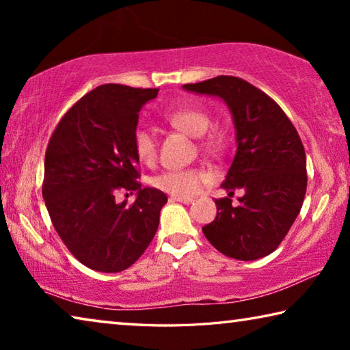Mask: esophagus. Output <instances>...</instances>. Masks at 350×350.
<instances>
[{"label": "esophagus", "mask_w": 350, "mask_h": 350, "mask_svg": "<svg viewBox=\"0 0 350 350\" xmlns=\"http://www.w3.org/2000/svg\"><path fill=\"white\" fill-rule=\"evenodd\" d=\"M170 200L171 202H180V204H191L193 202L191 198H177V196H171Z\"/></svg>", "instance_id": "34e87169"}]
</instances>
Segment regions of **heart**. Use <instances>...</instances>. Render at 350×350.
Returning <instances> with one entry per match:
<instances>
[{
	"label": "heart",
	"mask_w": 350,
	"mask_h": 350,
	"mask_svg": "<svg viewBox=\"0 0 350 350\" xmlns=\"http://www.w3.org/2000/svg\"><path fill=\"white\" fill-rule=\"evenodd\" d=\"M171 126L179 129L191 137H202L211 126V117L206 111L194 106L179 108L168 111L165 114ZM202 148L206 151L216 152L221 151L222 139L219 134H210L202 140ZM133 150L142 163L151 165L157 157V140L156 135L150 128L139 126L133 134ZM205 180V173L196 168L188 170H171L154 176L151 179V185L161 189L163 193H168L171 196L177 198H189L202 185Z\"/></svg>",
	"instance_id": "heart-1"
}]
</instances>
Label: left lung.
<instances>
[{"instance_id":"8db88e82","label":"left lung","mask_w":350,"mask_h":350,"mask_svg":"<svg viewBox=\"0 0 350 350\" xmlns=\"http://www.w3.org/2000/svg\"><path fill=\"white\" fill-rule=\"evenodd\" d=\"M183 90L221 97L236 128L234 159L222 188L242 189L233 207L216 199L215 221L205 238L225 256L254 260L275 252L303 206L307 188L306 151L298 131L280 105L256 86L232 75L183 85Z\"/></svg>"}]
</instances>
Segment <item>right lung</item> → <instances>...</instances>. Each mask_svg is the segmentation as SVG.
Instances as JSON below:
<instances>
[{
    "instance_id": "right-lung-1",
    "label": "right lung",
    "mask_w": 350,
    "mask_h": 350,
    "mask_svg": "<svg viewBox=\"0 0 350 350\" xmlns=\"http://www.w3.org/2000/svg\"><path fill=\"white\" fill-rule=\"evenodd\" d=\"M157 92L114 83L97 86L62 117L47 144L46 208L68 250L92 270L117 273L131 267L157 232L167 194L142 188L133 150L139 112ZM120 189L138 193L131 206L115 202Z\"/></svg>"
}]
</instances>
